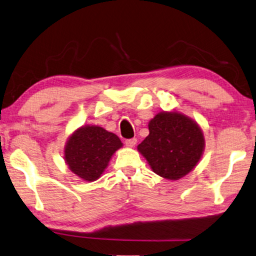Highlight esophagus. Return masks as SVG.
<instances>
[{
    "label": "esophagus",
    "instance_id": "esophagus-1",
    "mask_svg": "<svg viewBox=\"0 0 256 256\" xmlns=\"http://www.w3.org/2000/svg\"><path fill=\"white\" fill-rule=\"evenodd\" d=\"M136 144V138H132V139L125 140V146H126V147H128V148L134 147Z\"/></svg>",
    "mask_w": 256,
    "mask_h": 256
}]
</instances>
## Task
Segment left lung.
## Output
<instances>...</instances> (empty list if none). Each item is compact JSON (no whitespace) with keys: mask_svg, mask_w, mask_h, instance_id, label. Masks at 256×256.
<instances>
[{"mask_svg":"<svg viewBox=\"0 0 256 256\" xmlns=\"http://www.w3.org/2000/svg\"><path fill=\"white\" fill-rule=\"evenodd\" d=\"M158 176L170 180L184 176L196 166L204 150L200 126L178 112H160L149 123V136L138 146Z\"/></svg>","mask_w":256,"mask_h":256,"instance_id":"8db88e82","label":"left lung"}]
</instances>
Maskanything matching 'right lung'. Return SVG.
<instances>
[{"label": "right lung", "mask_w": 256, "mask_h": 256, "mask_svg": "<svg viewBox=\"0 0 256 256\" xmlns=\"http://www.w3.org/2000/svg\"><path fill=\"white\" fill-rule=\"evenodd\" d=\"M122 147L120 138L100 126H85L68 140L64 158L70 168L85 181L99 179L112 154Z\"/></svg>", "instance_id": "obj_1"}]
</instances>
